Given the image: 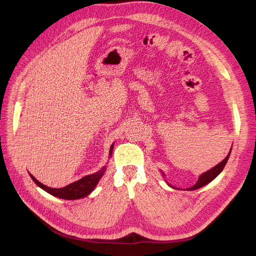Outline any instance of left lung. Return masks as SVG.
I'll list each match as a JSON object with an SVG mask.
<instances>
[{"label": "left lung", "mask_w": 256, "mask_h": 256, "mask_svg": "<svg viewBox=\"0 0 256 256\" xmlns=\"http://www.w3.org/2000/svg\"><path fill=\"white\" fill-rule=\"evenodd\" d=\"M230 152H232V150H230V154H227V156L222 160V162H220L218 165H216L214 168L210 169L208 171L204 172V174H201V176H200L199 178H198V180H197V182H196L193 186L188 188L186 190H188V191H190V190H191V191L197 190V189H199V188L208 184L212 180L216 178L219 176V174L221 173V171L224 169V167H225V165H226V163H227L228 158H230ZM163 176H164V174H163ZM172 188H173V186H172ZM174 189H176V188H174Z\"/></svg>", "instance_id": "obj_1"}]
</instances>
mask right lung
<instances>
[{
	"instance_id": "1",
	"label": "right lung",
	"mask_w": 256,
	"mask_h": 256,
	"mask_svg": "<svg viewBox=\"0 0 256 256\" xmlns=\"http://www.w3.org/2000/svg\"><path fill=\"white\" fill-rule=\"evenodd\" d=\"M112 152H113V144L110 148V156H112ZM104 171H106V166H104L96 173L86 176L83 178H80L68 186L60 188V189H55V188H50L44 186V184L38 182L32 174H30V176L38 186L42 188V189H44L48 194L62 198V199H66V200H74V199H80V198L88 196L94 190V188H96V186L100 182V178L104 176Z\"/></svg>"
}]
</instances>
